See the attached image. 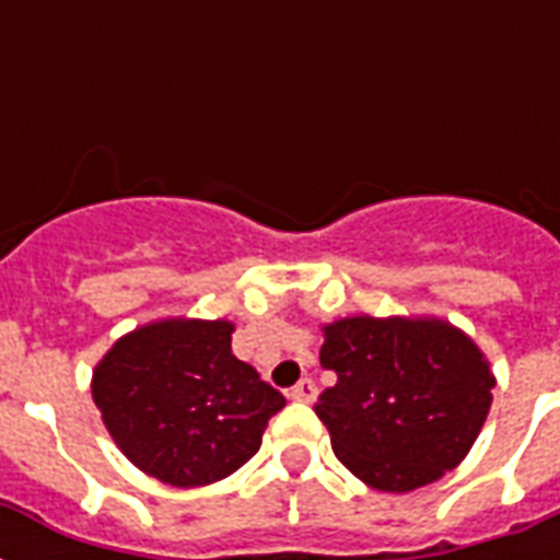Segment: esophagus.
<instances>
[{
    "label": "esophagus",
    "instance_id": "1",
    "mask_svg": "<svg viewBox=\"0 0 560 560\" xmlns=\"http://www.w3.org/2000/svg\"><path fill=\"white\" fill-rule=\"evenodd\" d=\"M290 400H302V404H311V400L316 398V383L311 381V377H305V381H299L293 389L288 392Z\"/></svg>",
    "mask_w": 560,
    "mask_h": 560
}]
</instances>
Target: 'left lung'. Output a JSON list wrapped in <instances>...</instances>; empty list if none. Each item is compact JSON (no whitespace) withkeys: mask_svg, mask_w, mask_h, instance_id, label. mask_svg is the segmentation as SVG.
Masks as SVG:
<instances>
[{"mask_svg":"<svg viewBox=\"0 0 560 560\" xmlns=\"http://www.w3.org/2000/svg\"><path fill=\"white\" fill-rule=\"evenodd\" d=\"M319 360L337 383L316 416L337 459L377 491H416L456 468L491 409L482 351L442 319H340Z\"/></svg>","mask_w":560,"mask_h":560,"instance_id":"8db88e82","label":"left lung"}]
</instances>
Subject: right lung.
Listing matches in <instances>:
<instances>
[{
  "instance_id": "1",
  "label": "right lung",
  "mask_w": 560,
  "mask_h": 560,
  "mask_svg": "<svg viewBox=\"0 0 560 560\" xmlns=\"http://www.w3.org/2000/svg\"><path fill=\"white\" fill-rule=\"evenodd\" d=\"M232 323L165 319L127 334L92 374V398L136 468L177 488L235 474L288 400L232 354Z\"/></svg>"
}]
</instances>
